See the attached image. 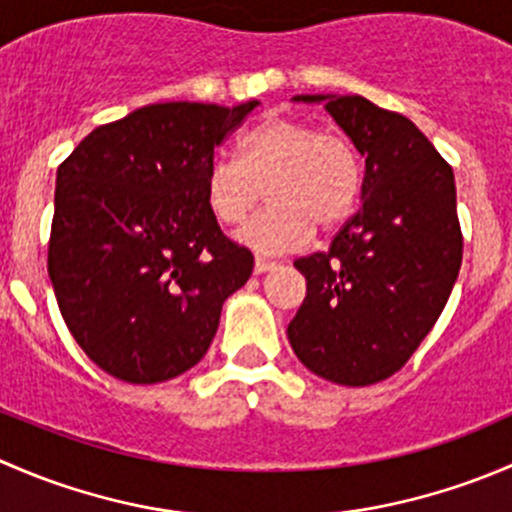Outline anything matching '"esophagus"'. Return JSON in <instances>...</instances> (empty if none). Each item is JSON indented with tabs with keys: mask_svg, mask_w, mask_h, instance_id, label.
I'll list each match as a JSON object with an SVG mask.
<instances>
[{
	"mask_svg": "<svg viewBox=\"0 0 512 512\" xmlns=\"http://www.w3.org/2000/svg\"><path fill=\"white\" fill-rule=\"evenodd\" d=\"M277 262H270V260H262V257H257L255 260V275H262V272H270L275 270Z\"/></svg>",
	"mask_w": 512,
	"mask_h": 512,
	"instance_id": "34e87169",
	"label": "esophagus"
}]
</instances>
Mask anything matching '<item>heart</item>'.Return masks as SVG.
Here are the masks:
<instances>
[{
  "label": "heart",
  "mask_w": 512,
  "mask_h": 512,
  "mask_svg": "<svg viewBox=\"0 0 512 512\" xmlns=\"http://www.w3.org/2000/svg\"><path fill=\"white\" fill-rule=\"evenodd\" d=\"M267 190L270 208L240 230L257 252H289L319 232H332L354 215L361 198V163L342 136L312 123L267 116L237 143V160L213 158L203 190L210 213L223 225L245 223Z\"/></svg>",
  "instance_id": "1"
}]
</instances>
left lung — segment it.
Returning <instances> with one entry per match:
<instances>
[{
  "label": "left lung",
  "instance_id": "left-lung-1",
  "mask_svg": "<svg viewBox=\"0 0 512 512\" xmlns=\"http://www.w3.org/2000/svg\"><path fill=\"white\" fill-rule=\"evenodd\" d=\"M364 158L361 210L327 252L294 262L307 297L287 327L297 359L322 379H389L446 307L463 260L456 180L406 116L364 96L314 94Z\"/></svg>",
  "mask_w": 512,
  "mask_h": 512
}]
</instances>
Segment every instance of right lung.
Returning a JSON list of instances; mask_svg holds the SVG:
<instances>
[{
	"mask_svg": "<svg viewBox=\"0 0 512 512\" xmlns=\"http://www.w3.org/2000/svg\"><path fill=\"white\" fill-rule=\"evenodd\" d=\"M260 101H170L91 131L56 170L49 277L86 356L128 384L193 369L252 275L205 203L215 148Z\"/></svg>",
	"mask_w": 512,
	"mask_h": 512,
	"instance_id": "1",
	"label": "right lung"
}]
</instances>
